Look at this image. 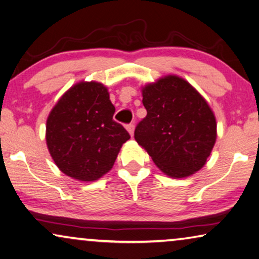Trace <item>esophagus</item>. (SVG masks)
<instances>
[{"mask_svg": "<svg viewBox=\"0 0 259 259\" xmlns=\"http://www.w3.org/2000/svg\"><path fill=\"white\" fill-rule=\"evenodd\" d=\"M126 130H128V133L130 134V136H133L134 131H135V125L133 124V123H130V124L126 125Z\"/></svg>", "mask_w": 259, "mask_h": 259, "instance_id": "1", "label": "esophagus"}]
</instances>
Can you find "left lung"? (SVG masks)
Here are the masks:
<instances>
[{
  "instance_id": "1",
  "label": "left lung",
  "mask_w": 259,
  "mask_h": 259,
  "mask_svg": "<svg viewBox=\"0 0 259 259\" xmlns=\"http://www.w3.org/2000/svg\"><path fill=\"white\" fill-rule=\"evenodd\" d=\"M142 95L148 114L135 130L136 142L167 177L187 178L200 171L218 137L206 99L175 74L146 83Z\"/></svg>"
}]
</instances>
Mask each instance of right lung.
Segmentation results:
<instances>
[{"mask_svg":"<svg viewBox=\"0 0 259 259\" xmlns=\"http://www.w3.org/2000/svg\"><path fill=\"white\" fill-rule=\"evenodd\" d=\"M108 88L80 81L61 95L46 119V145L58 168L79 181H95L114 166L130 136L113 115Z\"/></svg>","mask_w":259,"mask_h":259,"instance_id":"right-lung-1","label":"right lung"}]
</instances>
